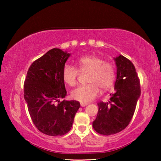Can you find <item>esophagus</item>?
<instances>
[{"label":"esophagus","instance_id":"esophagus-1","mask_svg":"<svg viewBox=\"0 0 161 161\" xmlns=\"http://www.w3.org/2000/svg\"><path fill=\"white\" fill-rule=\"evenodd\" d=\"M80 104H81V107H85V106H86V105H88V103H84V102H81V103H80Z\"/></svg>","mask_w":161,"mask_h":161}]
</instances>
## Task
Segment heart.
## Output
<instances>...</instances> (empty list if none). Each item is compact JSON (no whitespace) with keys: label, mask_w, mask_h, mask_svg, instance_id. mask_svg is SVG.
<instances>
[{"label":"heart","mask_w":161,"mask_h":161,"mask_svg":"<svg viewBox=\"0 0 161 161\" xmlns=\"http://www.w3.org/2000/svg\"><path fill=\"white\" fill-rule=\"evenodd\" d=\"M77 68L66 64L62 69V78L68 86H75L80 72H88L86 81L89 84L81 85L71 92L73 99L81 102H88L95 99L99 93L109 89L116 77L114 65L94 54L81 57L77 61Z\"/></svg>","instance_id":"b5f03b06"}]
</instances>
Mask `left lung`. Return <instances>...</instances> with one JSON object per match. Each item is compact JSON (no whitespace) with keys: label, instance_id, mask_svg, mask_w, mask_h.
I'll use <instances>...</instances> for the list:
<instances>
[{"label":"left lung","instance_id":"1","mask_svg":"<svg viewBox=\"0 0 161 161\" xmlns=\"http://www.w3.org/2000/svg\"><path fill=\"white\" fill-rule=\"evenodd\" d=\"M115 92L110 94L107 102L97 103L99 111L92 124L94 129L101 135H113L126 129L141 95L140 80L134 65L123 55L115 58Z\"/></svg>","mask_w":161,"mask_h":161}]
</instances>
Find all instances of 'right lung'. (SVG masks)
Wrapping results in <instances>:
<instances>
[{"instance_id":"right-lung-1","label":"right lung","mask_w":161,"mask_h":161,"mask_svg":"<svg viewBox=\"0 0 161 161\" xmlns=\"http://www.w3.org/2000/svg\"><path fill=\"white\" fill-rule=\"evenodd\" d=\"M70 54L53 48L32 62L24 82V98L35 127L44 134L58 136L70 130L80 103L59 102L67 95L62 69Z\"/></svg>"}]
</instances>
